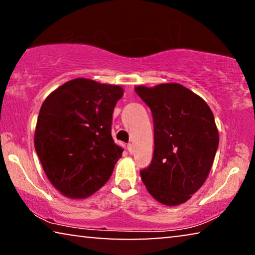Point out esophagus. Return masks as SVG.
Segmentation results:
<instances>
[{
  "label": "esophagus",
  "instance_id": "1",
  "mask_svg": "<svg viewBox=\"0 0 255 255\" xmlns=\"http://www.w3.org/2000/svg\"><path fill=\"white\" fill-rule=\"evenodd\" d=\"M127 150H128L129 153H132V152H134V146H132L131 143L127 144Z\"/></svg>",
  "mask_w": 255,
  "mask_h": 255
}]
</instances>
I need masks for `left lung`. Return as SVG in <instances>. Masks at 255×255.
Returning <instances> with one entry per match:
<instances>
[{
	"label": "left lung",
	"instance_id": "8db88e82",
	"mask_svg": "<svg viewBox=\"0 0 255 255\" xmlns=\"http://www.w3.org/2000/svg\"><path fill=\"white\" fill-rule=\"evenodd\" d=\"M138 96L153 118L154 151L140 177L159 203L176 206L204 184L219 146L212 110L203 98L178 83L138 86Z\"/></svg>",
	"mask_w": 255,
	"mask_h": 255
}]
</instances>
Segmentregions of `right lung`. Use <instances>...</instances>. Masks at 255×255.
Masks as SVG:
<instances>
[{
    "instance_id": "add662e5",
    "label": "right lung",
    "mask_w": 255,
    "mask_h": 255,
    "mask_svg": "<svg viewBox=\"0 0 255 255\" xmlns=\"http://www.w3.org/2000/svg\"><path fill=\"white\" fill-rule=\"evenodd\" d=\"M120 86L90 79L67 81L40 109L35 151L51 184L73 199L86 198L109 181L124 149L111 135Z\"/></svg>"
}]
</instances>
